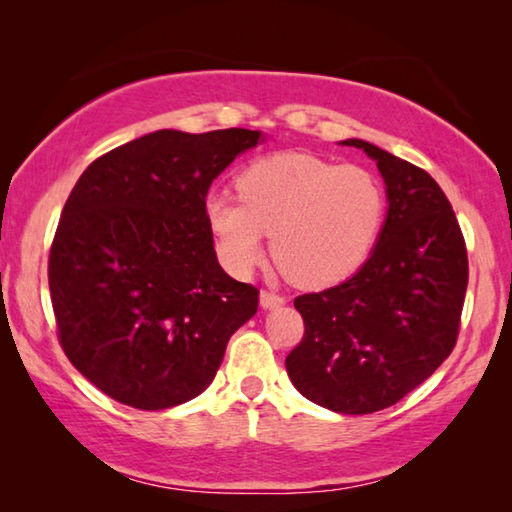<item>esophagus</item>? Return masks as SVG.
I'll return each mask as SVG.
<instances>
[{"mask_svg":"<svg viewBox=\"0 0 512 512\" xmlns=\"http://www.w3.org/2000/svg\"><path fill=\"white\" fill-rule=\"evenodd\" d=\"M284 302H287V298L277 296V293H271V291L259 293V305H262L264 309H277V307H282Z\"/></svg>","mask_w":512,"mask_h":512,"instance_id":"34e87169","label":"esophagus"}]
</instances>
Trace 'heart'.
<instances>
[{"mask_svg": "<svg viewBox=\"0 0 512 512\" xmlns=\"http://www.w3.org/2000/svg\"><path fill=\"white\" fill-rule=\"evenodd\" d=\"M239 201L205 198V221L216 253L232 273L246 275L271 235L275 262L293 282L323 289L366 264L384 225L379 180L357 164L311 153H275L239 173Z\"/></svg>", "mask_w": 512, "mask_h": 512, "instance_id": "obj_1", "label": "heart"}]
</instances>
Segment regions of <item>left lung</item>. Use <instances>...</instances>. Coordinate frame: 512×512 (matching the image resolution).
<instances>
[{
  "label": "left lung",
  "instance_id": "obj_1",
  "mask_svg": "<svg viewBox=\"0 0 512 512\" xmlns=\"http://www.w3.org/2000/svg\"><path fill=\"white\" fill-rule=\"evenodd\" d=\"M388 212L368 262L350 280L293 305L305 336L287 357L293 386L329 411L363 415L400 402L452 354L467 289L461 225L427 171L363 140Z\"/></svg>",
  "mask_w": 512,
  "mask_h": 512
}]
</instances>
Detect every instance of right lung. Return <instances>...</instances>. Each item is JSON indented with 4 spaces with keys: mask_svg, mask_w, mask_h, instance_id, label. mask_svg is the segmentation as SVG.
Masks as SVG:
<instances>
[{
    "mask_svg": "<svg viewBox=\"0 0 512 512\" xmlns=\"http://www.w3.org/2000/svg\"><path fill=\"white\" fill-rule=\"evenodd\" d=\"M262 142L225 128L155 131L83 171L49 253L58 341L112 400L162 411L201 395L259 291L223 271L205 221L212 180Z\"/></svg>",
    "mask_w": 512,
    "mask_h": 512,
    "instance_id": "add662e5",
    "label": "right lung"
}]
</instances>
